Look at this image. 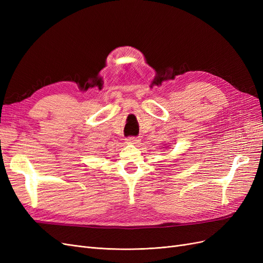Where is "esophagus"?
Here are the masks:
<instances>
[{
	"label": "esophagus",
	"mask_w": 263,
	"mask_h": 263,
	"mask_svg": "<svg viewBox=\"0 0 263 263\" xmlns=\"http://www.w3.org/2000/svg\"><path fill=\"white\" fill-rule=\"evenodd\" d=\"M126 141L128 142V144H137V142L139 141V138L138 137H127Z\"/></svg>",
	"instance_id": "34e87169"
}]
</instances>
